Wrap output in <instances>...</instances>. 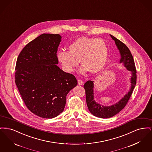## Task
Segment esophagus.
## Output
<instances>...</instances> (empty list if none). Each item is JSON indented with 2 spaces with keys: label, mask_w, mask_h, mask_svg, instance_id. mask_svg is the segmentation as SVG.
<instances>
[{
  "label": "esophagus",
  "mask_w": 152,
  "mask_h": 152,
  "mask_svg": "<svg viewBox=\"0 0 152 152\" xmlns=\"http://www.w3.org/2000/svg\"><path fill=\"white\" fill-rule=\"evenodd\" d=\"M77 82H78V84H79V86H81V85H83V81H82L81 80L78 79Z\"/></svg>",
  "instance_id": "obj_1"
}]
</instances>
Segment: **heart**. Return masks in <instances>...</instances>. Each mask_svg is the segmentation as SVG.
<instances>
[{
    "mask_svg": "<svg viewBox=\"0 0 152 152\" xmlns=\"http://www.w3.org/2000/svg\"><path fill=\"white\" fill-rule=\"evenodd\" d=\"M109 49L105 42L100 38L81 36L76 39L69 46V51L61 50L57 58L63 69L72 72L79 64L83 65L81 72L89 71L92 73L101 72L107 64Z\"/></svg>",
    "mask_w": 152,
    "mask_h": 152,
    "instance_id": "heart-1",
    "label": "heart"
}]
</instances>
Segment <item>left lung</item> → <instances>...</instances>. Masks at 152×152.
I'll use <instances>...</instances> for the list:
<instances>
[{
    "label": "left lung",
    "instance_id": "1",
    "mask_svg": "<svg viewBox=\"0 0 152 152\" xmlns=\"http://www.w3.org/2000/svg\"><path fill=\"white\" fill-rule=\"evenodd\" d=\"M110 36L115 41L117 49L119 50L121 56L119 63L123 64V66L130 72V87L128 92L125 94L120 100L113 105L104 106L94 100V81L89 80L84 84L88 108L93 115L102 118H108L116 115L125 107L136 86L137 79L136 66L130 50L125 44L115 36L112 35Z\"/></svg>",
    "mask_w": 152,
    "mask_h": 152
}]
</instances>
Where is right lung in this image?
I'll use <instances>...</instances> for the list:
<instances>
[{"label": "right lung", "instance_id": "obj_1", "mask_svg": "<svg viewBox=\"0 0 152 152\" xmlns=\"http://www.w3.org/2000/svg\"><path fill=\"white\" fill-rule=\"evenodd\" d=\"M61 41L58 34H42L24 47L16 61L15 83L22 99L32 113L44 118L63 112L66 95L77 85L74 75L57 65Z\"/></svg>", "mask_w": 152, "mask_h": 152}]
</instances>
